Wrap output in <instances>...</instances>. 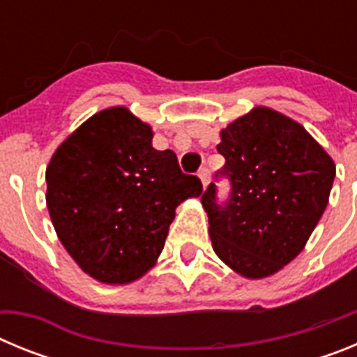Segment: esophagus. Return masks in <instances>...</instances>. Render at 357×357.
Instances as JSON below:
<instances>
[{
    "label": "esophagus",
    "mask_w": 357,
    "mask_h": 357,
    "mask_svg": "<svg viewBox=\"0 0 357 357\" xmlns=\"http://www.w3.org/2000/svg\"><path fill=\"white\" fill-rule=\"evenodd\" d=\"M198 176H200V181H202V184H204V188H207V184L211 182L209 168H206V166H204V168L200 169V173H198Z\"/></svg>",
    "instance_id": "obj_1"
}]
</instances>
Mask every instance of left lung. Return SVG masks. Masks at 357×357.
Wrapping results in <instances>:
<instances>
[{"mask_svg":"<svg viewBox=\"0 0 357 357\" xmlns=\"http://www.w3.org/2000/svg\"><path fill=\"white\" fill-rule=\"evenodd\" d=\"M214 175L227 180V201L215 182L202 195L213 248L234 272L272 275L295 259L327 207L336 168L304 127L257 107L222 130Z\"/></svg>","mask_w":357,"mask_h":357,"instance_id":"obj_1","label":"left lung"}]
</instances>
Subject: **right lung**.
<instances>
[{
    "instance_id": "obj_1",
    "label": "right lung",
    "mask_w": 357,
    "mask_h": 357,
    "mask_svg": "<svg viewBox=\"0 0 357 357\" xmlns=\"http://www.w3.org/2000/svg\"><path fill=\"white\" fill-rule=\"evenodd\" d=\"M127 109L94 114L56 148L46 204L59 239L84 272L109 284L139 279L162 252L176 206L200 197L172 150Z\"/></svg>"
}]
</instances>
